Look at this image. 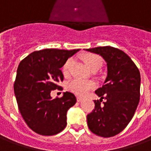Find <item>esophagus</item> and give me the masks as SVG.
I'll return each mask as SVG.
<instances>
[{"label": "esophagus", "instance_id": "1", "mask_svg": "<svg viewBox=\"0 0 151 151\" xmlns=\"http://www.w3.org/2000/svg\"><path fill=\"white\" fill-rule=\"evenodd\" d=\"M77 100L78 102H81L82 100V97H80V96H78V97H77Z\"/></svg>", "mask_w": 151, "mask_h": 151}]
</instances>
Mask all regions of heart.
I'll return each instance as SVG.
<instances>
[{"mask_svg":"<svg viewBox=\"0 0 151 151\" xmlns=\"http://www.w3.org/2000/svg\"><path fill=\"white\" fill-rule=\"evenodd\" d=\"M83 61L85 62L86 66L88 67L91 70H93L95 69H99L102 65V58L99 55L96 54H92V53H88L86 54L83 56ZM73 65V58H69L64 63L62 66V73L65 77L69 75L70 73V69L71 67ZM95 87V83L92 81H85L82 79L74 78L71 80L67 85V88L69 91H70L75 95L83 96L85 95L89 91Z\"/></svg>","mask_w":151,"mask_h":151,"instance_id":"heart-1","label":"heart"}]
</instances>
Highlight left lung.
Here are the masks:
<instances>
[{
  "label": "left lung",
  "mask_w": 151,
  "mask_h": 151,
  "mask_svg": "<svg viewBox=\"0 0 151 151\" xmlns=\"http://www.w3.org/2000/svg\"><path fill=\"white\" fill-rule=\"evenodd\" d=\"M86 51L100 55L108 68L104 85L95 91L100 99L94 101L87 125L98 136L113 137L124 129L135 113L140 100V72L129 56L118 48L105 46ZM103 99L105 102L102 104Z\"/></svg>",
  "instance_id": "1"
}]
</instances>
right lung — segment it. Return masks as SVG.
Instances as JSON below:
<instances>
[{
    "label": "right lung",
    "instance_id": "1",
    "mask_svg": "<svg viewBox=\"0 0 151 151\" xmlns=\"http://www.w3.org/2000/svg\"><path fill=\"white\" fill-rule=\"evenodd\" d=\"M79 49L55 48L35 51L22 60L17 69L14 90L18 109L28 127L36 133L52 136L67 124V111L75 104V95L64 92L52 99L51 91L59 88L64 63Z\"/></svg>",
    "mask_w": 151,
    "mask_h": 151
}]
</instances>
